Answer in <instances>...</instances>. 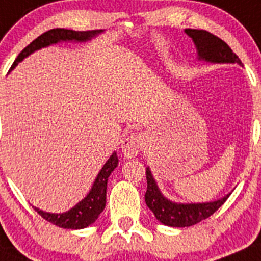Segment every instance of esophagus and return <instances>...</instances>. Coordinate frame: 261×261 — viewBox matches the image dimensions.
I'll return each instance as SVG.
<instances>
[{
	"label": "esophagus",
	"instance_id": "esophagus-1",
	"mask_svg": "<svg viewBox=\"0 0 261 261\" xmlns=\"http://www.w3.org/2000/svg\"><path fill=\"white\" fill-rule=\"evenodd\" d=\"M121 148L122 153L125 157H127V159L136 157L143 148V136L140 134H131L122 142Z\"/></svg>",
	"mask_w": 261,
	"mask_h": 261
}]
</instances>
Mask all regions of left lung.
<instances>
[{
  "mask_svg": "<svg viewBox=\"0 0 261 261\" xmlns=\"http://www.w3.org/2000/svg\"><path fill=\"white\" fill-rule=\"evenodd\" d=\"M187 35L192 39L196 50H198L199 60L206 61L212 63H239L241 60L238 56L231 50L224 40L215 36L211 32L204 30H185ZM147 175V192H145V204L153 212L154 217L161 224L173 227H186L192 226L203 221L226 201L229 195L210 203H196V204H179L173 203L164 198L156 185V180L152 177L149 168L145 170Z\"/></svg>",
  "mask_w": 261,
  "mask_h": 261,
  "instance_id": "obj_1",
  "label": "left lung"
}]
</instances>
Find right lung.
Returning a JSON list of instances; mask_svg holds the SVG:
<instances>
[{
  "label": "right lung",
  "mask_w": 261,
  "mask_h": 261,
  "mask_svg": "<svg viewBox=\"0 0 261 261\" xmlns=\"http://www.w3.org/2000/svg\"><path fill=\"white\" fill-rule=\"evenodd\" d=\"M100 32H102L101 30L82 32L65 30V28L49 30V31L44 32L43 35H40L37 39H35L30 45H27L20 51L19 56L14 61L10 70H13L20 61H23V58L28 57L35 50H39V49L44 48V46L57 44L60 41H87V40H91V37L100 34ZM117 165H118V157H117V153L114 152L97 174V178L93 182V186L91 189L90 194L87 195L83 200L79 201L76 205L72 206L71 210L67 211V212L49 213L34 206L35 211L44 220H46V221H49L53 225L63 227V229H83V227L90 226L91 224H93L97 220L100 213L104 211L105 204H107L108 178L112 174V171L117 168Z\"/></svg>",
  "instance_id": "obj_1"
}]
</instances>
